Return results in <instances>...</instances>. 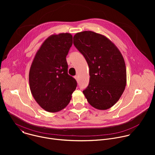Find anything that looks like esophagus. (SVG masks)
<instances>
[{
    "mask_svg": "<svg viewBox=\"0 0 155 155\" xmlns=\"http://www.w3.org/2000/svg\"><path fill=\"white\" fill-rule=\"evenodd\" d=\"M75 80L78 81V77L77 76V75H76V76H75Z\"/></svg>",
    "mask_w": 155,
    "mask_h": 155,
    "instance_id": "34e87169",
    "label": "esophagus"
}]
</instances>
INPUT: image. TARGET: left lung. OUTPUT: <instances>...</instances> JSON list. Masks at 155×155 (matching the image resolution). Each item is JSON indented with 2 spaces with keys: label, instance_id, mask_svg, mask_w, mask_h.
<instances>
[{
  "label": "left lung",
  "instance_id": "obj_1",
  "mask_svg": "<svg viewBox=\"0 0 155 155\" xmlns=\"http://www.w3.org/2000/svg\"><path fill=\"white\" fill-rule=\"evenodd\" d=\"M74 44L90 68V83L83 93L98 110L111 108L120 99L126 85V69L122 54L104 35L83 31L74 36Z\"/></svg>",
  "mask_w": 155,
  "mask_h": 155
}]
</instances>
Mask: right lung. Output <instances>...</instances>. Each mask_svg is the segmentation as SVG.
I'll list each match as a JSON object with an SVG mask.
<instances>
[{
	"mask_svg": "<svg viewBox=\"0 0 155 155\" xmlns=\"http://www.w3.org/2000/svg\"><path fill=\"white\" fill-rule=\"evenodd\" d=\"M72 38L69 33L50 35L41 44L31 65V93L47 112L55 113L64 109L76 89L77 81L68 74L66 61Z\"/></svg>",
	"mask_w": 155,
	"mask_h": 155,
	"instance_id": "obj_1",
	"label": "right lung"
}]
</instances>
